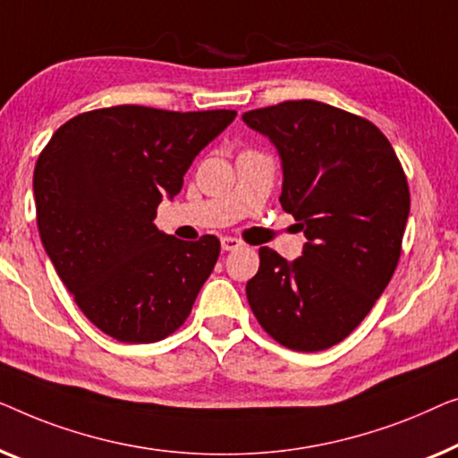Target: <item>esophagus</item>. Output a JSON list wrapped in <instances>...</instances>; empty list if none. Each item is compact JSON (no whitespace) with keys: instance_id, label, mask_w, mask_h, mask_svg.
Segmentation results:
<instances>
[{"instance_id":"esophagus-1","label":"esophagus","mask_w":458,"mask_h":458,"mask_svg":"<svg viewBox=\"0 0 458 458\" xmlns=\"http://www.w3.org/2000/svg\"><path fill=\"white\" fill-rule=\"evenodd\" d=\"M220 242H222L224 250H236V249L242 247V242L238 241V238H232V236H222Z\"/></svg>"}]
</instances>
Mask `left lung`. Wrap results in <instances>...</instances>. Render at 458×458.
<instances>
[{"label":"left lung","mask_w":458,"mask_h":458,"mask_svg":"<svg viewBox=\"0 0 458 458\" xmlns=\"http://www.w3.org/2000/svg\"><path fill=\"white\" fill-rule=\"evenodd\" d=\"M242 122L278 151L282 209L307 238L294 261L259 249L249 305L286 349H330L394 274L411 208L407 176L377 126L326 103L284 101L244 112Z\"/></svg>","instance_id":"1"}]
</instances>
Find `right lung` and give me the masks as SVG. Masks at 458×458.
I'll return each instance as SVG.
<instances>
[{
    "mask_svg": "<svg viewBox=\"0 0 458 458\" xmlns=\"http://www.w3.org/2000/svg\"><path fill=\"white\" fill-rule=\"evenodd\" d=\"M234 118V109L103 107L68 120L38 156L33 191L43 247L81 311L107 336L157 343L189 318L220 241H180L153 220L157 205L182 189L192 159Z\"/></svg>",
    "mask_w": 458,
    "mask_h": 458,
    "instance_id": "add662e5",
    "label": "right lung"
}]
</instances>
